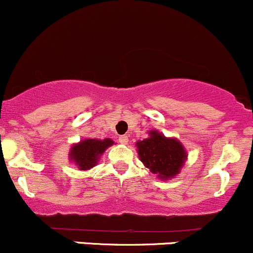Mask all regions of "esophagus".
I'll use <instances>...</instances> for the list:
<instances>
[{"label":"esophagus","instance_id":"34e87169","mask_svg":"<svg viewBox=\"0 0 253 253\" xmlns=\"http://www.w3.org/2000/svg\"><path fill=\"white\" fill-rule=\"evenodd\" d=\"M119 142H121L122 145H126V143H127V136H126V135H122V136H119Z\"/></svg>","mask_w":253,"mask_h":253}]
</instances>
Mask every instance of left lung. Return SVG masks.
Here are the masks:
<instances>
[{
    "instance_id": "8db88e82",
    "label": "left lung",
    "mask_w": 253,
    "mask_h": 253,
    "mask_svg": "<svg viewBox=\"0 0 253 253\" xmlns=\"http://www.w3.org/2000/svg\"><path fill=\"white\" fill-rule=\"evenodd\" d=\"M149 135L136 143L141 162L163 180L177 175L186 160L183 146L175 138H167L157 131Z\"/></svg>"
}]
</instances>
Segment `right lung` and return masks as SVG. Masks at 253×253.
Returning a JSON list of instances; mask_svg holds the SVG:
<instances>
[{
  "mask_svg": "<svg viewBox=\"0 0 253 253\" xmlns=\"http://www.w3.org/2000/svg\"><path fill=\"white\" fill-rule=\"evenodd\" d=\"M113 145V141L110 138L105 140H88L81 141L78 145H75L70 152V159H72L78 165L80 170H88L96 165L100 156L105 149Z\"/></svg>",
  "mask_w": 253,
  "mask_h": 253,
  "instance_id": "obj_1",
  "label": "right lung"
}]
</instances>
